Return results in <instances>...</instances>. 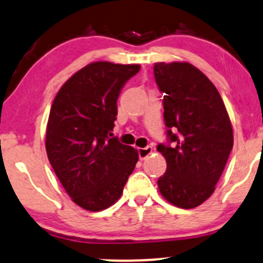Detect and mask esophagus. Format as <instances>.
<instances>
[{"label": "esophagus", "instance_id": "1", "mask_svg": "<svg viewBox=\"0 0 263 263\" xmlns=\"http://www.w3.org/2000/svg\"><path fill=\"white\" fill-rule=\"evenodd\" d=\"M138 154H139V159H140V160L146 159L147 156L153 154V147H151V146L139 147V149H138Z\"/></svg>", "mask_w": 263, "mask_h": 263}]
</instances>
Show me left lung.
Returning <instances> with one entry per match:
<instances>
[{
    "label": "left lung",
    "mask_w": 263,
    "mask_h": 263,
    "mask_svg": "<svg viewBox=\"0 0 263 263\" xmlns=\"http://www.w3.org/2000/svg\"><path fill=\"white\" fill-rule=\"evenodd\" d=\"M154 76L163 93L167 144L157 150L167 170L160 192L178 208L191 209L212 196L234 145L233 126L218 89L188 63H156Z\"/></svg>",
    "instance_id": "1"
}]
</instances>
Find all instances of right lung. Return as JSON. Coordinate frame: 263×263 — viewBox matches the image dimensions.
Masks as SVG:
<instances>
[{"mask_svg": "<svg viewBox=\"0 0 263 263\" xmlns=\"http://www.w3.org/2000/svg\"><path fill=\"white\" fill-rule=\"evenodd\" d=\"M140 65L97 61L77 71L59 89L49 114L45 147L71 199L100 212L120 198L139 155L112 137L117 100Z\"/></svg>", "mask_w": 263, "mask_h": 263, "instance_id": "obj_1", "label": "right lung"}]
</instances>
